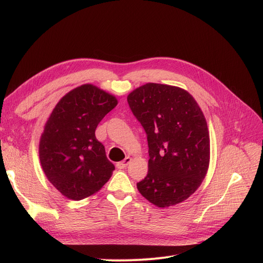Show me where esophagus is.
I'll list each match as a JSON object with an SVG mask.
<instances>
[{
  "instance_id": "obj_1",
  "label": "esophagus",
  "mask_w": 263,
  "mask_h": 263,
  "mask_svg": "<svg viewBox=\"0 0 263 263\" xmlns=\"http://www.w3.org/2000/svg\"><path fill=\"white\" fill-rule=\"evenodd\" d=\"M131 158H129V157H127L126 159H124L123 161H121V162H118L117 164H116V167L118 168V170H123V168H126L128 165L130 164V162H131Z\"/></svg>"
}]
</instances>
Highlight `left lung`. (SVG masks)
I'll list each match as a JSON object with an SVG mask.
<instances>
[{
    "instance_id": "1",
    "label": "left lung",
    "mask_w": 263,
    "mask_h": 263,
    "mask_svg": "<svg viewBox=\"0 0 263 263\" xmlns=\"http://www.w3.org/2000/svg\"><path fill=\"white\" fill-rule=\"evenodd\" d=\"M128 103L148 142V174L137 190L161 208L185 200L209 166L210 139L200 107L187 91L157 83L133 90Z\"/></svg>"
}]
</instances>
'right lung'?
<instances>
[{
  "label": "right lung",
  "mask_w": 263,
  "mask_h": 263,
  "mask_svg": "<svg viewBox=\"0 0 263 263\" xmlns=\"http://www.w3.org/2000/svg\"><path fill=\"white\" fill-rule=\"evenodd\" d=\"M117 105L114 96L90 84L69 91L49 117L39 144V158L49 181L66 197L81 200L98 192L114 164L95 131Z\"/></svg>",
  "instance_id": "obj_1"
}]
</instances>
